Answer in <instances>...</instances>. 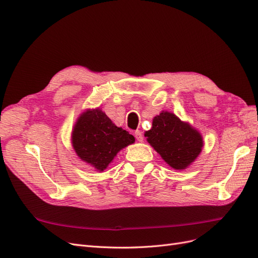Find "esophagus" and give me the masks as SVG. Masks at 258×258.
Wrapping results in <instances>:
<instances>
[{
  "label": "esophagus",
  "instance_id": "1",
  "mask_svg": "<svg viewBox=\"0 0 258 258\" xmlns=\"http://www.w3.org/2000/svg\"><path fill=\"white\" fill-rule=\"evenodd\" d=\"M135 137H136V139L138 140L139 142H142L143 141V135H142V132L140 131V130H137L136 132H135Z\"/></svg>",
  "mask_w": 258,
  "mask_h": 258
}]
</instances>
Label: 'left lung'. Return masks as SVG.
I'll return each instance as SVG.
<instances>
[{
  "mask_svg": "<svg viewBox=\"0 0 258 258\" xmlns=\"http://www.w3.org/2000/svg\"><path fill=\"white\" fill-rule=\"evenodd\" d=\"M144 137L161 158L175 170L188 168L204 147L200 132L168 111L154 117L152 128L145 131Z\"/></svg>",
  "mask_w": 258,
  "mask_h": 258,
  "instance_id": "obj_1",
  "label": "left lung"
}]
</instances>
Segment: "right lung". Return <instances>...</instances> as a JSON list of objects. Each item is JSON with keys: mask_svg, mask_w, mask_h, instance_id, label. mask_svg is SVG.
<instances>
[{"mask_svg": "<svg viewBox=\"0 0 258 258\" xmlns=\"http://www.w3.org/2000/svg\"><path fill=\"white\" fill-rule=\"evenodd\" d=\"M79 158L102 172L122 148L135 142V138L117 127L101 108H87L77 118L71 137Z\"/></svg>", "mask_w": 258, "mask_h": 258, "instance_id": "right-lung-1", "label": "right lung"}]
</instances>
